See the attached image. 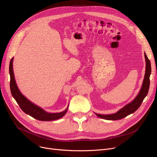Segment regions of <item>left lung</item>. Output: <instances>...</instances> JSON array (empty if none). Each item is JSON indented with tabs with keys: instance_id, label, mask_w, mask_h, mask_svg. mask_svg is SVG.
Here are the masks:
<instances>
[{
	"instance_id": "left-lung-1",
	"label": "left lung",
	"mask_w": 157,
	"mask_h": 157,
	"mask_svg": "<svg viewBox=\"0 0 157 157\" xmlns=\"http://www.w3.org/2000/svg\"><path fill=\"white\" fill-rule=\"evenodd\" d=\"M144 57L146 59V72L145 76L143 81V83L141 87V89L138 94V95L131 103H128L123 108H122L121 110H119L117 113L113 114H109V115H101L95 113L98 117L104 119L106 120H119L123 119L125 117L128 116V115L133 113L135 112L137 109L140 107L144 99L147 94L149 85H150V81H149V76L151 72V63L150 61L148 59L147 56H146V53L144 52Z\"/></svg>"
}]
</instances>
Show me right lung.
<instances>
[{
    "label": "right lung",
    "mask_w": 157,
    "mask_h": 157,
    "mask_svg": "<svg viewBox=\"0 0 157 157\" xmlns=\"http://www.w3.org/2000/svg\"><path fill=\"white\" fill-rule=\"evenodd\" d=\"M13 58H11L10 63V89L13 97L15 98L17 103L18 104L22 110L32 117L39 121H49L57 120L63 117L66 113L68 106L65 110L59 113H48L46 112L42 108L33 103L29 99H27L24 95L20 92L17 87L15 79L14 73L13 70Z\"/></svg>",
    "instance_id": "1"
}]
</instances>
